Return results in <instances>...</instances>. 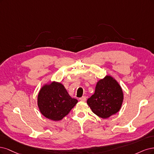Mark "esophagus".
Returning a JSON list of instances; mask_svg holds the SVG:
<instances>
[{
  "mask_svg": "<svg viewBox=\"0 0 154 154\" xmlns=\"http://www.w3.org/2000/svg\"><path fill=\"white\" fill-rule=\"evenodd\" d=\"M79 100H81V101H86V96H83L81 98H79Z\"/></svg>",
  "mask_w": 154,
  "mask_h": 154,
  "instance_id": "esophagus-1",
  "label": "esophagus"
}]
</instances>
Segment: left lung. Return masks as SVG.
Returning a JSON list of instances; mask_svg holds the SVG:
<instances>
[{"label": "left lung", "mask_w": 154, "mask_h": 154, "mask_svg": "<svg viewBox=\"0 0 154 154\" xmlns=\"http://www.w3.org/2000/svg\"><path fill=\"white\" fill-rule=\"evenodd\" d=\"M123 93L115 79L107 75L97 83L95 93L88 99L87 103L96 115L106 119L120 111Z\"/></svg>", "instance_id": "8db88e82"}]
</instances>
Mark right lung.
I'll list each match as a JSON object with an SVG mask.
<instances>
[{"mask_svg":"<svg viewBox=\"0 0 154 154\" xmlns=\"http://www.w3.org/2000/svg\"><path fill=\"white\" fill-rule=\"evenodd\" d=\"M78 102L72 98L60 82L45 84L38 95V106L42 115L53 121H59L70 112Z\"/></svg>","mask_w":154,"mask_h":154,"instance_id":"obj_1","label":"right lung"}]
</instances>
